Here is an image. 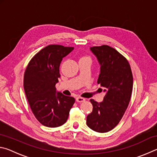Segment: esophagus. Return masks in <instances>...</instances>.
Here are the masks:
<instances>
[{
	"mask_svg": "<svg viewBox=\"0 0 157 157\" xmlns=\"http://www.w3.org/2000/svg\"><path fill=\"white\" fill-rule=\"evenodd\" d=\"M76 101L78 102H84L85 99L83 98H81V97H77L76 98Z\"/></svg>",
	"mask_w": 157,
	"mask_h": 157,
	"instance_id": "1",
	"label": "esophagus"
}]
</instances>
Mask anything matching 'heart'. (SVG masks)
<instances>
[{"mask_svg": "<svg viewBox=\"0 0 157 157\" xmlns=\"http://www.w3.org/2000/svg\"><path fill=\"white\" fill-rule=\"evenodd\" d=\"M81 59H89V58L88 57H81Z\"/></svg>", "mask_w": 157, "mask_h": 157, "instance_id": "obj_1", "label": "heart"}]
</instances>
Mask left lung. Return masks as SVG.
<instances>
[{
	"label": "left lung",
	"instance_id": "1",
	"mask_svg": "<svg viewBox=\"0 0 157 157\" xmlns=\"http://www.w3.org/2000/svg\"><path fill=\"white\" fill-rule=\"evenodd\" d=\"M90 50L100 66L98 84L104 88L102 102L91 99L92 112L87 116L86 124L95 132L111 131L121 121L131 98L133 76L128 61L116 49L107 45Z\"/></svg>",
	"mask_w": 157,
	"mask_h": 157
}]
</instances>
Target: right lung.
Listing matches in <instances>:
<instances>
[{
  "mask_svg": "<svg viewBox=\"0 0 157 157\" xmlns=\"http://www.w3.org/2000/svg\"><path fill=\"white\" fill-rule=\"evenodd\" d=\"M73 47L49 45L34 55L26 68L23 87L34 116L43 125L57 127L64 124L75 98L57 91L62 59Z\"/></svg>",
  "mask_w": 157,
  "mask_h": 157,
  "instance_id": "add662e5",
  "label": "right lung"
}]
</instances>
